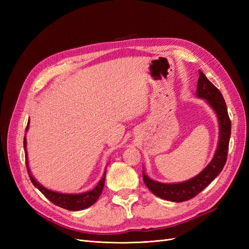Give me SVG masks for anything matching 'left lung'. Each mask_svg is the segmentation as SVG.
<instances>
[{
  "label": "left lung",
  "instance_id": "1",
  "mask_svg": "<svg viewBox=\"0 0 249 249\" xmlns=\"http://www.w3.org/2000/svg\"><path fill=\"white\" fill-rule=\"evenodd\" d=\"M196 93L201 99H206L210 106L216 112L218 120H219V142H218L213 160L198 176L187 182L179 184H162L150 179L143 171V180L146 187L155 195L163 199L180 202L196 196L219 175L227 162L231 127L227 104L219 89L209 81L202 71H199Z\"/></svg>",
  "mask_w": 249,
  "mask_h": 249
}]
</instances>
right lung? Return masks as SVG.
I'll return each mask as SVG.
<instances>
[{"label":"right lung","instance_id":"obj_1","mask_svg":"<svg viewBox=\"0 0 249 249\" xmlns=\"http://www.w3.org/2000/svg\"><path fill=\"white\" fill-rule=\"evenodd\" d=\"M29 127V122L27 124L26 130H28ZM27 141L26 137L24 138V148H25V157H26V165H27V169L29 172V177L33 185L38 189L44 196H46L50 201H52L54 205L63 208L70 211H80L83 209H86L90 206H92L93 203L97 200V198L100 197V195L103 191L104 184H105V178H106V173L104 172V176L102 179L97 184V186L92 189L91 191H88L85 193H81V194H63V193H58L51 191L47 188L42 187L38 182H36L34 178L30 175V170L28 166V158H27Z\"/></svg>","mask_w":249,"mask_h":249}]
</instances>
